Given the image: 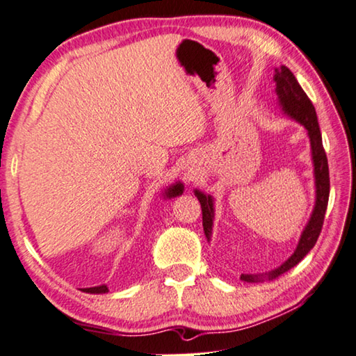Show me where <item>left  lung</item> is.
Returning a JSON list of instances; mask_svg holds the SVG:
<instances>
[{
	"mask_svg": "<svg viewBox=\"0 0 356 356\" xmlns=\"http://www.w3.org/2000/svg\"><path fill=\"white\" fill-rule=\"evenodd\" d=\"M275 92L279 95V101L286 114L296 118L298 122L306 127L309 138H310V147H312V160H314V174H315V187H317V200H315V207L310 217L307 227L304 228L300 244H298L296 250L293 255L282 264L280 268L275 270H270L266 274L269 279H277L279 275L285 274L286 270L295 268L301 259L307 255V253L314 249L315 242H317L318 236L323 228L325 212L328 207V198H330V169H328V158H326V152L323 149V143H321V133L317 122V114H315V107L312 101L309 99L306 92L301 88L300 83L293 76V72L286 66L275 67ZM198 196L201 211H202V227H204V234L207 239H211L212 234V220H213V202L211 196H206L201 191H195ZM264 275V277H266ZM241 280L244 282H258L261 280L259 275H241Z\"/></svg>",
	"mask_w": 356,
	"mask_h": 356,
	"instance_id": "left-lung-1",
	"label": "left lung"
}]
</instances>
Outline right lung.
I'll return each instance as SVG.
<instances>
[{
    "instance_id": "1",
    "label": "right lung",
    "mask_w": 356,
    "mask_h": 356,
    "mask_svg": "<svg viewBox=\"0 0 356 356\" xmlns=\"http://www.w3.org/2000/svg\"><path fill=\"white\" fill-rule=\"evenodd\" d=\"M182 191H184L182 184H176V185H172V187H169L165 191V195L168 196V198H174V196H179L180 193H182ZM82 291H86V293H107V286L106 285L92 286V289H82Z\"/></svg>"
}]
</instances>
